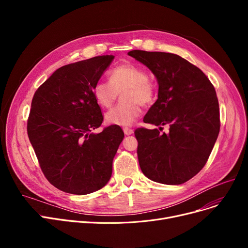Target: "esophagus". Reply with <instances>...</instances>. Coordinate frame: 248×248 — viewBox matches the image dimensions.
Masks as SVG:
<instances>
[{
    "instance_id": "1",
    "label": "esophagus",
    "mask_w": 248,
    "mask_h": 248,
    "mask_svg": "<svg viewBox=\"0 0 248 248\" xmlns=\"http://www.w3.org/2000/svg\"><path fill=\"white\" fill-rule=\"evenodd\" d=\"M124 135L129 136V135L134 134V129H132L131 127H124Z\"/></svg>"
}]
</instances>
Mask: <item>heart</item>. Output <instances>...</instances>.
I'll list each match as a JSON object with an SVG mask.
<instances>
[{"mask_svg":"<svg viewBox=\"0 0 248 248\" xmlns=\"http://www.w3.org/2000/svg\"><path fill=\"white\" fill-rule=\"evenodd\" d=\"M123 91L124 102L106 114V121L109 124H133L140 114V106H151L155 97V86L149 79L147 71L134 63L116 66L109 72V81H98L93 89L96 102L103 108H109Z\"/></svg>","mask_w":248,"mask_h":248,"instance_id":"obj_1","label":"heart"}]
</instances>
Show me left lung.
<instances>
[{
    "label": "left lung",
    "instance_id": "8db88e82",
    "mask_svg": "<svg viewBox=\"0 0 248 248\" xmlns=\"http://www.w3.org/2000/svg\"><path fill=\"white\" fill-rule=\"evenodd\" d=\"M154 73L158 99L144 123L169 126L137 128L138 158L141 172L166 185L183 184L205 166L220 129L219 103L213 84L197 66L166 52L133 50L127 53Z\"/></svg>",
    "mask_w": 248,
    "mask_h": 248
}]
</instances>
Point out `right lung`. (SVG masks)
<instances>
[{
  "label": "right lung",
  "mask_w": 248,
  "mask_h": 248,
  "mask_svg": "<svg viewBox=\"0 0 248 248\" xmlns=\"http://www.w3.org/2000/svg\"><path fill=\"white\" fill-rule=\"evenodd\" d=\"M114 56L64 65L33 96L27 132L41 170L57 189L86 195L108 184L124 137L119 125L93 133L103 121L93 89Z\"/></svg>",
  "instance_id": "right-lung-1"
}]
</instances>
